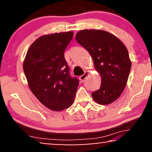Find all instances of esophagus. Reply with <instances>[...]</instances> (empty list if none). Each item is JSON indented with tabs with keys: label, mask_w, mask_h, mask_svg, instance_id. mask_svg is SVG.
Segmentation results:
<instances>
[{
	"label": "esophagus",
	"mask_w": 152,
	"mask_h": 152,
	"mask_svg": "<svg viewBox=\"0 0 152 152\" xmlns=\"http://www.w3.org/2000/svg\"><path fill=\"white\" fill-rule=\"evenodd\" d=\"M88 72H84V75H81V76H80V82H84V80H86V77L88 76Z\"/></svg>",
	"instance_id": "obj_1"
}]
</instances>
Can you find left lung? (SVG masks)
Listing matches in <instances>:
<instances>
[{
    "label": "left lung",
    "mask_w": 152,
    "mask_h": 152,
    "mask_svg": "<svg viewBox=\"0 0 152 152\" xmlns=\"http://www.w3.org/2000/svg\"><path fill=\"white\" fill-rule=\"evenodd\" d=\"M76 40L90 53L95 68L101 76L100 88L92 93L99 104H111L125 88L132 62L125 45L111 33L99 30H83Z\"/></svg>",
    "instance_id": "8db88e82"
}]
</instances>
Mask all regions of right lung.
Wrapping results in <instances>:
<instances>
[{
    "instance_id": "add662e5",
    "label": "right lung",
    "mask_w": 152,
    "mask_h": 152,
    "mask_svg": "<svg viewBox=\"0 0 152 152\" xmlns=\"http://www.w3.org/2000/svg\"><path fill=\"white\" fill-rule=\"evenodd\" d=\"M73 32L44 35L28 49L24 73L31 91L45 107L53 111L68 109L73 103L79 80L70 74L64 51Z\"/></svg>"
}]
</instances>
